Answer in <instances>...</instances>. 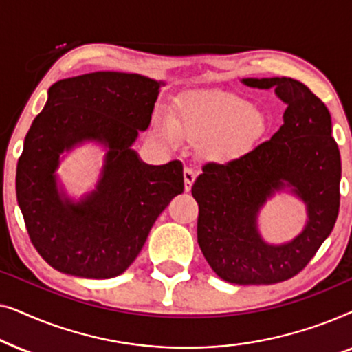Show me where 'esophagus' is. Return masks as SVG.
Segmentation results:
<instances>
[{"instance_id":"1","label":"esophagus","mask_w":352,"mask_h":352,"mask_svg":"<svg viewBox=\"0 0 352 352\" xmlns=\"http://www.w3.org/2000/svg\"><path fill=\"white\" fill-rule=\"evenodd\" d=\"M195 171L192 168H184V190L189 192L192 189V184L195 181Z\"/></svg>"}]
</instances>
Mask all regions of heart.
<instances>
[{"label":"heart","instance_id":"heart-1","mask_svg":"<svg viewBox=\"0 0 352 352\" xmlns=\"http://www.w3.org/2000/svg\"><path fill=\"white\" fill-rule=\"evenodd\" d=\"M264 128L261 113L247 100L230 93L210 91L186 99L179 109V123L171 115L155 117V129L170 146H177L182 134L201 144L216 160H228L247 151Z\"/></svg>","mask_w":352,"mask_h":352}]
</instances>
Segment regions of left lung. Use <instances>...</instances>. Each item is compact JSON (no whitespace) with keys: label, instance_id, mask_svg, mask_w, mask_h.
Segmentation results:
<instances>
[{"label":"left lung","instance_id":"1","mask_svg":"<svg viewBox=\"0 0 352 352\" xmlns=\"http://www.w3.org/2000/svg\"><path fill=\"white\" fill-rule=\"evenodd\" d=\"M250 88L274 89L287 105L283 124L269 139L224 165L206 163L192 186L199 204L197 239L211 269L237 285H271L306 267L338 218L341 158L325 104L287 76L243 78ZM288 190L307 205L305 229L287 244L264 243L261 206Z\"/></svg>","mask_w":352,"mask_h":352}]
</instances>
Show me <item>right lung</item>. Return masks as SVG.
<instances>
[{
    "mask_svg": "<svg viewBox=\"0 0 352 352\" xmlns=\"http://www.w3.org/2000/svg\"><path fill=\"white\" fill-rule=\"evenodd\" d=\"M163 81L94 72L47 89L17 163V204L36 252L59 272L112 278L141 252L153 223L184 190L182 163L153 166L133 151L151 124ZM94 140L108 148L96 189L78 202L56 187L64 151Z\"/></svg>",
    "mask_w": 352,
    "mask_h": 352,
    "instance_id": "obj_1",
    "label": "right lung"
}]
</instances>
